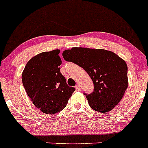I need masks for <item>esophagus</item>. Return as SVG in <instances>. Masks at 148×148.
<instances>
[{"mask_svg":"<svg viewBox=\"0 0 148 148\" xmlns=\"http://www.w3.org/2000/svg\"><path fill=\"white\" fill-rule=\"evenodd\" d=\"M75 87V89H77V90H78V91H79V90H80V86H79L78 84H76Z\"/></svg>","mask_w":148,"mask_h":148,"instance_id":"1","label":"esophagus"}]
</instances>
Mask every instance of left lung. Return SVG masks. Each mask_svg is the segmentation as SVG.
<instances>
[{"label": "left lung", "instance_id": "obj_1", "mask_svg": "<svg viewBox=\"0 0 148 148\" xmlns=\"http://www.w3.org/2000/svg\"><path fill=\"white\" fill-rule=\"evenodd\" d=\"M62 55L66 61L84 69L92 78L94 92L84 95L92 109L105 113L119 103L129 85L124 59L111 51L86 47H72Z\"/></svg>", "mask_w": 148, "mask_h": 148}]
</instances>
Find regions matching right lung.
<instances>
[{"label": "right lung", "instance_id": "add662e5", "mask_svg": "<svg viewBox=\"0 0 148 148\" xmlns=\"http://www.w3.org/2000/svg\"><path fill=\"white\" fill-rule=\"evenodd\" d=\"M59 49L41 52L28 61L22 72L25 90L37 108L46 114L66 107L75 88L69 87L60 72Z\"/></svg>", "mask_w": 148, "mask_h": 148}]
</instances>
